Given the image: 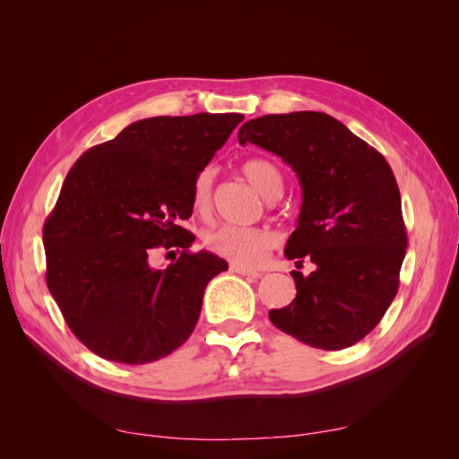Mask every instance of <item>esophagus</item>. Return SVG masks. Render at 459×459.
Listing matches in <instances>:
<instances>
[{"label": "esophagus", "mask_w": 459, "mask_h": 459, "mask_svg": "<svg viewBox=\"0 0 459 459\" xmlns=\"http://www.w3.org/2000/svg\"><path fill=\"white\" fill-rule=\"evenodd\" d=\"M230 270H231L233 273H238V275H247V277H258V273H256V272H253V270H247V268H241V266H235V264H231Z\"/></svg>", "instance_id": "obj_1"}]
</instances>
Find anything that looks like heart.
Wrapping results in <instances>:
<instances>
[{
    "label": "heart",
    "mask_w": 459,
    "mask_h": 459,
    "mask_svg": "<svg viewBox=\"0 0 459 459\" xmlns=\"http://www.w3.org/2000/svg\"><path fill=\"white\" fill-rule=\"evenodd\" d=\"M241 172L255 186L264 199H277L283 191V176L268 159H248L241 164ZM214 170L203 169L191 189V204L197 214H204L211 206ZM208 251L241 268H256L266 260L268 253L277 245V235L268 228H239L220 226L203 235Z\"/></svg>",
    "instance_id": "1"
}]
</instances>
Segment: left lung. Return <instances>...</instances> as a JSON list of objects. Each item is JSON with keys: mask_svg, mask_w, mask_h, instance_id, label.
Here are the masks:
<instances>
[{"mask_svg": "<svg viewBox=\"0 0 459 459\" xmlns=\"http://www.w3.org/2000/svg\"><path fill=\"white\" fill-rule=\"evenodd\" d=\"M238 140L281 157L302 189L285 256L299 266L307 256L314 272H290L297 297L270 310L272 324L314 349L362 341L396 297L408 247L391 166L342 122L316 110L253 118Z\"/></svg>", "mask_w": 459, "mask_h": 459, "instance_id": "obj_1", "label": "left lung"}]
</instances>
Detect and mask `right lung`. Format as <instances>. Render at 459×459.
Wrapping results in <instances>:
<instances>
[{
  "label": "right lung",
  "instance_id": "obj_1",
  "mask_svg": "<svg viewBox=\"0 0 459 459\" xmlns=\"http://www.w3.org/2000/svg\"><path fill=\"white\" fill-rule=\"evenodd\" d=\"M243 115L152 117L88 149L44 224L46 281L66 325L91 352L149 364L182 346L197 325L208 281L228 270L212 253H189L197 174ZM183 255L152 269L157 247Z\"/></svg>",
  "mask_w": 459,
  "mask_h": 459
}]
</instances>
